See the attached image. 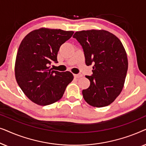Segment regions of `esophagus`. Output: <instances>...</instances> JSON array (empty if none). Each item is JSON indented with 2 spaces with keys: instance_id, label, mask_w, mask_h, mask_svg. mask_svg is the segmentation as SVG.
Wrapping results in <instances>:
<instances>
[{
  "instance_id": "esophagus-1",
  "label": "esophagus",
  "mask_w": 146,
  "mask_h": 146,
  "mask_svg": "<svg viewBox=\"0 0 146 146\" xmlns=\"http://www.w3.org/2000/svg\"><path fill=\"white\" fill-rule=\"evenodd\" d=\"M74 76L75 78H80L82 76V74H74Z\"/></svg>"
}]
</instances>
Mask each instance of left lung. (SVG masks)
Here are the masks:
<instances>
[{
    "label": "left lung",
    "mask_w": 146,
    "mask_h": 146,
    "mask_svg": "<svg viewBox=\"0 0 146 146\" xmlns=\"http://www.w3.org/2000/svg\"><path fill=\"white\" fill-rule=\"evenodd\" d=\"M73 37L82 46L87 66L93 74L86 76L90 82L83 90L85 101L101 108L113 102L122 90L128 68L127 54L118 38L104 30L76 32Z\"/></svg>",
    "instance_id": "left-lung-1"
}]
</instances>
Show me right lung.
I'll use <instances>...</instances> for the list:
<instances>
[{"label":"right lung","mask_w":146,"mask_h":146,"mask_svg":"<svg viewBox=\"0 0 146 146\" xmlns=\"http://www.w3.org/2000/svg\"><path fill=\"white\" fill-rule=\"evenodd\" d=\"M73 31L46 28L35 30L22 40L15 62V78L24 94L34 103L47 106L58 101L74 78L68 71L50 68L57 63L61 45L70 38Z\"/></svg>","instance_id":"obj_1"}]
</instances>
